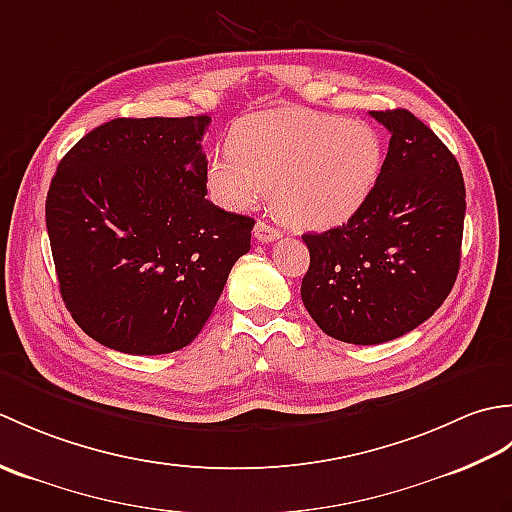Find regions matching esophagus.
<instances>
[{"instance_id":"34e87169","label":"esophagus","mask_w":512,"mask_h":512,"mask_svg":"<svg viewBox=\"0 0 512 512\" xmlns=\"http://www.w3.org/2000/svg\"><path fill=\"white\" fill-rule=\"evenodd\" d=\"M255 239L257 242H262V244H268V242H275V239H279L281 237V231L279 228H275V226H270L268 222H264V220H257V224H255Z\"/></svg>"}]
</instances>
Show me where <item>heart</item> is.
Instances as JSON below:
<instances>
[{
	"mask_svg": "<svg viewBox=\"0 0 512 512\" xmlns=\"http://www.w3.org/2000/svg\"><path fill=\"white\" fill-rule=\"evenodd\" d=\"M380 165L383 149L369 125L281 110L237 123L228 149L206 160L204 180L228 211H246L273 189L279 220L301 231H325L361 209Z\"/></svg>",
	"mask_w": 512,
	"mask_h": 512,
	"instance_id": "b5f03b06",
	"label": "heart"
}]
</instances>
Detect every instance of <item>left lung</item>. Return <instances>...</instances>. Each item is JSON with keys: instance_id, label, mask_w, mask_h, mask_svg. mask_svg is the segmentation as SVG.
<instances>
[{"instance_id": "obj_1", "label": "left lung", "mask_w": 512, "mask_h": 512, "mask_svg": "<svg viewBox=\"0 0 512 512\" xmlns=\"http://www.w3.org/2000/svg\"><path fill=\"white\" fill-rule=\"evenodd\" d=\"M389 129L387 158L347 224L306 233L301 299L332 339L378 345L436 312L460 270L466 191L458 160L407 110L369 112Z\"/></svg>"}]
</instances>
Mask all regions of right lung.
I'll use <instances>...</instances> for the list:
<instances>
[{
  "label": "right lung",
  "mask_w": 512,
  "mask_h": 512,
  "mask_svg": "<svg viewBox=\"0 0 512 512\" xmlns=\"http://www.w3.org/2000/svg\"><path fill=\"white\" fill-rule=\"evenodd\" d=\"M209 116L114 118L59 162L46 226L65 308L116 352L182 350L204 328L255 220L204 198Z\"/></svg>",
  "instance_id": "1"
}]
</instances>
